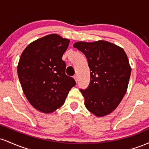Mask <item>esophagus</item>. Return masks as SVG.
<instances>
[{
	"label": "esophagus",
	"mask_w": 149,
	"mask_h": 149,
	"mask_svg": "<svg viewBox=\"0 0 149 149\" xmlns=\"http://www.w3.org/2000/svg\"><path fill=\"white\" fill-rule=\"evenodd\" d=\"M73 78H74L75 81H76V83H77V82H78V76H77L76 75V76H73Z\"/></svg>",
	"instance_id": "1"
}]
</instances>
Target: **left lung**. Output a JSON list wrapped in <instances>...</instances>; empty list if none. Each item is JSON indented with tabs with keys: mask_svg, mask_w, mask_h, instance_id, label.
I'll return each instance as SVG.
<instances>
[{
	"mask_svg": "<svg viewBox=\"0 0 149 149\" xmlns=\"http://www.w3.org/2000/svg\"><path fill=\"white\" fill-rule=\"evenodd\" d=\"M85 54L90 70V85L80 90L87 109L97 117L109 115L127 92L131 66L122 47L107 40L73 44Z\"/></svg>",
	"mask_w": 149,
	"mask_h": 149,
	"instance_id": "obj_1",
	"label": "left lung"
}]
</instances>
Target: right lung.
I'll return each instance as SVG.
<instances>
[{"label": "right lung", "mask_w": 149, "mask_h": 149, "mask_svg": "<svg viewBox=\"0 0 149 149\" xmlns=\"http://www.w3.org/2000/svg\"><path fill=\"white\" fill-rule=\"evenodd\" d=\"M69 42L58 34H49L29 44L20 56L17 73L22 90L31 105L43 113L60 108L76 85L65 73L61 59Z\"/></svg>", "instance_id": "right-lung-1"}]
</instances>
